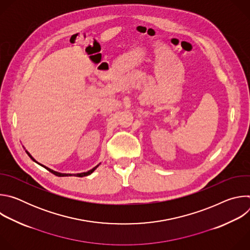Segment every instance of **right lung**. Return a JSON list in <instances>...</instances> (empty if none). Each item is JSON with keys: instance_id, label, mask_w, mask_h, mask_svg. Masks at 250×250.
I'll return each mask as SVG.
<instances>
[{"instance_id": "1", "label": "right lung", "mask_w": 250, "mask_h": 250, "mask_svg": "<svg viewBox=\"0 0 250 250\" xmlns=\"http://www.w3.org/2000/svg\"><path fill=\"white\" fill-rule=\"evenodd\" d=\"M26 153H27V155L34 161V162H37L35 161V159L27 152V151H25ZM37 163H39V162H37ZM40 164V163H39ZM40 165H42V164H40ZM42 167H44V168H46L49 172H51L52 174H54V175H56V176H58V177H64V176H77V177H84V176H88V175H90L91 173H93L94 171H95V169L99 166V165H97V166H95L93 169H91V170H89V171H87V172H83V173H78V174H65V173H59V172H56V171H53V170H51V169H49V168H47V167H45V166H43V165H42Z\"/></svg>"}]
</instances>
